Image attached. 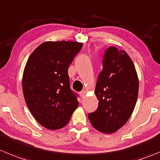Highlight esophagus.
<instances>
[{
    "instance_id": "34e87169",
    "label": "esophagus",
    "mask_w": 160,
    "mask_h": 160,
    "mask_svg": "<svg viewBox=\"0 0 160 160\" xmlns=\"http://www.w3.org/2000/svg\"><path fill=\"white\" fill-rule=\"evenodd\" d=\"M86 94H87V91H82L81 92H80V96H81L82 98H84L85 97H86Z\"/></svg>"
}]
</instances>
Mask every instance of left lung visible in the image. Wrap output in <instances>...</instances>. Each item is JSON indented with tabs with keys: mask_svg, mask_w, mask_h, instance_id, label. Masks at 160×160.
<instances>
[{
	"mask_svg": "<svg viewBox=\"0 0 160 160\" xmlns=\"http://www.w3.org/2000/svg\"><path fill=\"white\" fill-rule=\"evenodd\" d=\"M95 94L98 106L88 113L91 125L105 134L116 132L127 123L135 107L138 78L132 60L124 51L109 47L102 60Z\"/></svg>",
	"mask_w": 160,
	"mask_h": 160,
	"instance_id": "8db88e82",
	"label": "left lung"
}]
</instances>
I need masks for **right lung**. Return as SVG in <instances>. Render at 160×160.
<instances>
[{
  "instance_id": "add662e5",
  "label": "right lung",
  "mask_w": 160,
  "mask_h": 160,
  "mask_svg": "<svg viewBox=\"0 0 160 160\" xmlns=\"http://www.w3.org/2000/svg\"><path fill=\"white\" fill-rule=\"evenodd\" d=\"M82 47L80 42L48 41L39 45L26 62L22 77L25 101L36 120L48 129L66 126L78 107L68 68Z\"/></svg>"
}]
</instances>
